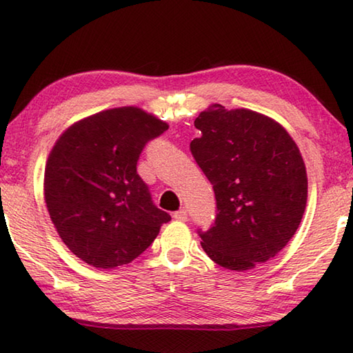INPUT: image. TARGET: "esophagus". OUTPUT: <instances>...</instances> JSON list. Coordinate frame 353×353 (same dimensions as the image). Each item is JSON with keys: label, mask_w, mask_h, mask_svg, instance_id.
I'll list each match as a JSON object with an SVG mask.
<instances>
[{"label": "esophagus", "mask_w": 353, "mask_h": 353, "mask_svg": "<svg viewBox=\"0 0 353 353\" xmlns=\"http://www.w3.org/2000/svg\"><path fill=\"white\" fill-rule=\"evenodd\" d=\"M174 218L177 221H187L188 219V212L185 210V208H181V210L174 213Z\"/></svg>", "instance_id": "1"}]
</instances>
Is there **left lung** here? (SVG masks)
<instances>
[{
	"mask_svg": "<svg viewBox=\"0 0 353 353\" xmlns=\"http://www.w3.org/2000/svg\"><path fill=\"white\" fill-rule=\"evenodd\" d=\"M190 143L213 185L216 218L198 230L219 266L252 270L276 256L296 234L307 205L305 163L291 135L270 117L214 104L194 119Z\"/></svg>",
	"mask_w": 353,
	"mask_h": 353,
	"instance_id": "left-lung-1",
	"label": "left lung"
}]
</instances>
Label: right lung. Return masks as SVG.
Returning <instances> with one entry per match:
<instances>
[{
    "label": "right lung",
    "mask_w": 353,
    "mask_h": 353,
    "mask_svg": "<svg viewBox=\"0 0 353 353\" xmlns=\"http://www.w3.org/2000/svg\"><path fill=\"white\" fill-rule=\"evenodd\" d=\"M168 124L139 107H118L74 123L45 168V202L59 236L101 270L128 265L171 221L137 172L143 148Z\"/></svg>",
    "instance_id": "1"
}]
</instances>
